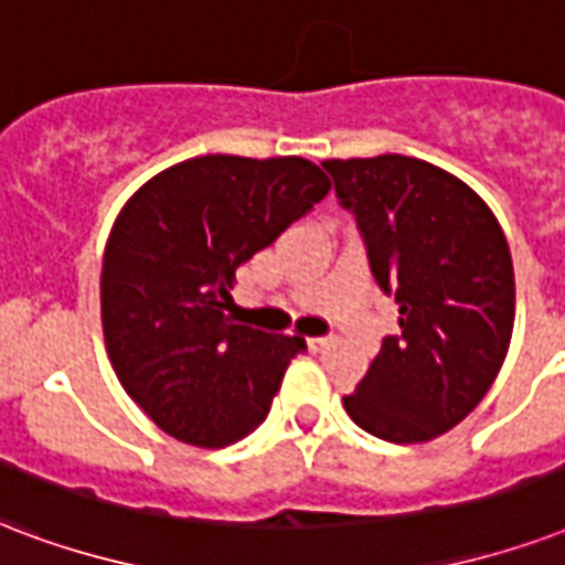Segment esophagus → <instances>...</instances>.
Returning a JSON list of instances; mask_svg holds the SVG:
<instances>
[{"label": "esophagus", "mask_w": 565, "mask_h": 565, "mask_svg": "<svg viewBox=\"0 0 565 565\" xmlns=\"http://www.w3.org/2000/svg\"><path fill=\"white\" fill-rule=\"evenodd\" d=\"M331 343H334V338H308V350L322 352V350H329Z\"/></svg>", "instance_id": "obj_1"}]
</instances>
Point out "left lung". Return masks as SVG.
I'll list each match as a JSON object with an SVG mask.
<instances>
[{
  "instance_id": "left-lung-1",
  "label": "left lung",
  "mask_w": 565,
  "mask_h": 565,
  "mask_svg": "<svg viewBox=\"0 0 565 565\" xmlns=\"http://www.w3.org/2000/svg\"><path fill=\"white\" fill-rule=\"evenodd\" d=\"M355 215L370 273L399 305L367 376L343 408L394 445L433 441L486 397L510 350L515 278L507 236L486 201L424 159H326Z\"/></svg>"
}]
</instances>
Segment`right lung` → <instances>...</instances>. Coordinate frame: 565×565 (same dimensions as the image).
Segmentation results:
<instances>
[{"label":"right lung","instance_id":"obj_1","mask_svg":"<svg viewBox=\"0 0 565 565\" xmlns=\"http://www.w3.org/2000/svg\"><path fill=\"white\" fill-rule=\"evenodd\" d=\"M329 189L301 157L210 153L124 204L103 254V338L124 391L162 433L215 450L264 424L305 340L234 322L227 290Z\"/></svg>","mask_w":565,"mask_h":565}]
</instances>
